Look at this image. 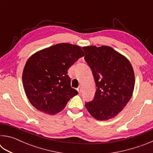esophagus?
I'll return each instance as SVG.
<instances>
[{
  "label": "esophagus",
  "mask_w": 153,
  "mask_h": 153,
  "mask_svg": "<svg viewBox=\"0 0 153 153\" xmlns=\"http://www.w3.org/2000/svg\"><path fill=\"white\" fill-rule=\"evenodd\" d=\"M77 92H78L79 94H80V93H81V92H82V88H81V87H79L77 89Z\"/></svg>",
  "instance_id": "obj_1"
}]
</instances>
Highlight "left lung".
Listing matches in <instances>:
<instances>
[{"mask_svg": "<svg viewBox=\"0 0 153 153\" xmlns=\"http://www.w3.org/2000/svg\"><path fill=\"white\" fill-rule=\"evenodd\" d=\"M97 88L92 101L86 103L93 117L106 121L117 115L132 97L135 75L125 56L108 46L82 47Z\"/></svg>", "mask_w": 153, "mask_h": 153, "instance_id": "left-lung-1", "label": "left lung"}]
</instances>
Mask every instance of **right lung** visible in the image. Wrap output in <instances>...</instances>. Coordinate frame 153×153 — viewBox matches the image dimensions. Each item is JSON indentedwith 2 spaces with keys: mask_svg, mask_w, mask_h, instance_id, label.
I'll return each instance as SVG.
<instances>
[{
  "mask_svg": "<svg viewBox=\"0 0 153 153\" xmlns=\"http://www.w3.org/2000/svg\"><path fill=\"white\" fill-rule=\"evenodd\" d=\"M84 56L79 46L59 43L42 49L26 61L22 74L25 94L36 109L55 115L77 94L71 86L67 70Z\"/></svg>",
  "mask_w": 153,
  "mask_h": 153,
  "instance_id": "obj_1",
  "label": "right lung"
}]
</instances>
